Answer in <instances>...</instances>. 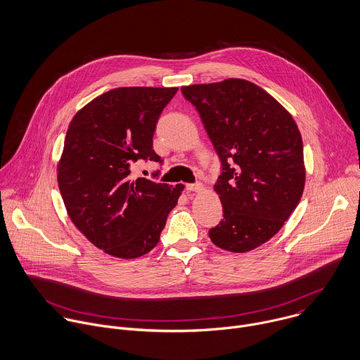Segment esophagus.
<instances>
[{
    "label": "esophagus",
    "mask_w": 360,
    "mask_h": 360,
    "mask_svg": "<svg viewBox=\"0 0 360 360\" xmlns=\"http://www.w3.org/2000/svg\"><path fill=\"white\" fill-rule=\"evenodd\" d=\"M186 188L188 190V191H194V193H200V191H202V184L201 183H194V184H186Z\"/></svg>",
    "instance_id": "1"
}]
</instances>
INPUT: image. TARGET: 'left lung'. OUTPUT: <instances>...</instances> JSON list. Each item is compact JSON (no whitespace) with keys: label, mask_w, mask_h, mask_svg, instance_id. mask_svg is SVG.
Returning a JSON list of instances; mask_svg holds the SVG:
<instances>
[{"label":"left lung","mask_w":360,"mask_h":360,"mask_svg":"<svg viewBox=\"0 0 360 360\" xmlns=\"http://www.w3.org/2000/svg\"><path fill=\"white\" fill-rule=\"evenodd\" d=\"M181 92L195 106L223 166L214 191L224 219L208 236L223 250L248 252L282 229L302 197L298 126L278 101L244 79L183 86Z\"/></svg>","instance_id":"left-lung-1"}]
</instances>
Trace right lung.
Segmentation results:
<instances>
[{
  "instance_id": "add662e5",
  "label": "right lung",
  "mask_w": 360,
  "mask_h": 360,
  "mask_svg": "<svg viewBox=\"0 0 360 360\" xmlns=\"http://www.w3.org/2000/svg\"><path fill=\"white\" fill-rule=\"evenodd\" d=\"M177 88H116L70 120L58 186L69 219L98 248L117 258L153 250L184 188L133 179L137 160L162 163L153 134L162 110Z\"/></svg>"
}]
</instances>
